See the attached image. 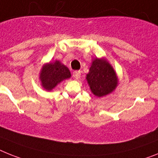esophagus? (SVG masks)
I'll return each instance as SVG.
<instances>
[{
	"instance_id": "esophagus-1",
	"label": "esophagus",
	"mask_w": 158,
	"mask_h": 158,
	"mask_svg": "<svg viewBox=\"0 0 158 158\" xmlns=\"http://www.w3.org/2000/svg\"><path fill=\"white\" fill-rule=\"evenodd\" d=\"M80 75H81V73H80L79 71H75L73 72V77H74V79H80Z\"/></svg>"
}]
</instances>
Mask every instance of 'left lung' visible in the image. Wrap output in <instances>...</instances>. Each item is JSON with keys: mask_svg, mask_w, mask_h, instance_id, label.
Instances as JSON below:
<instances>
[{"mask_svg": "<svg viewBox=\"0 0 158 158\" xmlns=\"http://www.w3.org/2000/svg\"><path fill=\"white\" fill-rule=\"evenodd\" d=\"M86 79L92 94L97 97L109 95L119 84L116 71L105 58L92 59Z\"/></svg>", "mask_w": 158, "mask_h": 158, "instance_id": "left-lung-1", "label": "left lung"}]
</instances>
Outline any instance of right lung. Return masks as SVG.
Wrapping results in <instances>:
<instances>
[{
  "instance_id": "obj_1",
  "label": "right lung",
  "mask_w": 158,
  "mask_h": 158,
  "mask_svg": "<svg viewBox=\"0 0 158 158\" xmlns=\"http://www.w3.org/2000/svg\"><path fill=\"white\" fill-rule=\"evenodd\" d=\"M71 76L68 67L59 60L45 63L39 72L41 85L47 91H52L61 82L70 79Z\"/></svg>"
}]
</instances>
